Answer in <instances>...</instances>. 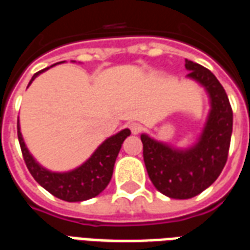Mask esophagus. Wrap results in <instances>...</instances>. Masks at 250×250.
<instances>
[{
  "label": "esophagus",
  "mask_w": 250,
  "mask_h": 250,
  "mask_svg": "<svg viewBox=\"0 0 250 250\" xmlns=\"http://www.w3.org/2000/svg\"><path fill=\"white\" fill-rule=\"evenodd\" d=\"M130 130L131 132L134 134V135H138V134H141L142 130H143V125L141 123H136V122H132L130 125Z\"/></svg>",
  "instance_id": "obj_1"
}]
</instances>
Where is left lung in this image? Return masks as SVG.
<instances>
[{"mask_svg":"<svg viewBox=\"0 0 250 250\" xmlns=\"http://www.w3.org/2000/svg\"><path fill=\"white\" fill-rule=\"evenodd\" d=\"M188 77L208 91L211 109L199 141L177 150L143 134V159L152 185L170 198H193L218 178L228 161L233 130V111L225 89L211 72L186 60Z\"/></svg>","mask_w":250,"mask_h":250,"instance_id":"obj_1","label":"left lung"}]
</instances>
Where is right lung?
I'll return each instance as SVG.
<instances>
[{"label": "right lung", "mask_w": 250, "mask_h": 250, "mask_svg": "<svg viewBox=\"0 0 250 250\" xmlns=\"http://www.w3.org/2000/svg\"><path fill=\"white\" fill-rule=\"evenodd\" d=\"M46 69L48 68L35 73L30 83L33 82L41 72ZM130 134L131 131L125 128L118 132L116 135L108 138L107 141H104L87 162L83 163L80 167L68 173H52L40 166L35 161V158L30 155L21 135L20 125L17 123L20 147H21L25 165L29 170V173L46 191H49L52 195L66 202H80V201L91 199L99 195L107 188V185L112 178L114 165L120 151V147Z\"/></svg>", "instance_id": "obj_1"}]
</instances>
